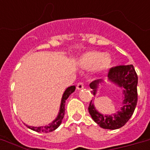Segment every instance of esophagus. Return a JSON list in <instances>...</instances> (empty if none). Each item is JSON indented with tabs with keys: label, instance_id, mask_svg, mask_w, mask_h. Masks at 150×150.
<instances>
[{
	"label": "esophagus",
	"instance_id": "34e87169",
	"mask_svg": "<svg viewBox=\"0 0 150 150\" xmlns=\"http://www.w3.org/2000/svg\"><path fill=\"white\" fill-rule=\"evenodd\" d=\"M76 88H77L78 90H81V89H84V85H83V83H82V82H79V83H78L77 84Z\"/></svg>",
	"mask_w": 150,
	"mask_h": 150
}]
</instances>
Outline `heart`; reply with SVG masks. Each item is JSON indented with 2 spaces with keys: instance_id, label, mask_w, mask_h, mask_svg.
Segmentation results:
<instances>
[{
  "instance_id": "heart-1",
  "label": "heart",
  "mask_w": 150,
  "mask_h": 150,
  "mask_svg": "<svg viewBox=\"0 0 150 150\" xmlns=\"http://www.w3.org/2000/svg\"><path fill=\"white\" fill-rule=\"evenodd\" d=\"M78 65L86 69H93L94 72L103 73L112 65V57L100 51H87L77 58Z\"/></svg>"
}]
</instances>
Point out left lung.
I'll list each match as a JSON object with an SVG mask.
<instances>
[{"label":"left lung","instance_id":"8db88e82","mask_svg":"<svg viewBox=\"0 0 150 150\" xmlns=\"http://www.w3.org/2000/svg\"><path fill=\"white\" fill-rule=\"evenodd\" d=\"M107 81L121 89L122 103L120 109L114 114H103L97 110L94 100H91L89 112L93 121L101 128L114 130L125 125L134 113L138 100V76L132 64L117 66L110 68ZM103 83H104L103 80L98 79L89 84L94 96L97 94L99 87Z\"/></svg>","mask_w":150,"mask_h":150}]
</instances>
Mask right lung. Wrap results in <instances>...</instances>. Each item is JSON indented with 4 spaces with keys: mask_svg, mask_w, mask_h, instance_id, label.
Instances as JSON below:
<instances>
[{
    "mask_svg": "<svg viewBox=\"0 0 150 150\" xmlns=\"http://www.w3.org/2000/svg\"><path fill=\"white\" fill-rule=\"evenodd\" d=\"M75 90V86H71L68 87L67 89L64 90L63 95H62V98H61V104H60V109H59V112L57 114V116L56 117V118L54 119V121L50 122L49 125L45 126H39V127H34V126H29L26 125L29 129H31L33 131L37 132H53L55 129L58 128L62 122V120L64 116V112H65V102L67 99L69 97L71 94L74 93Z\"/></svg>",
    "mask_w": 150,
    "mask_h": 150,
    "instance_id": "right-lung-1",
    "label": "right lung"
}]
</instances>
